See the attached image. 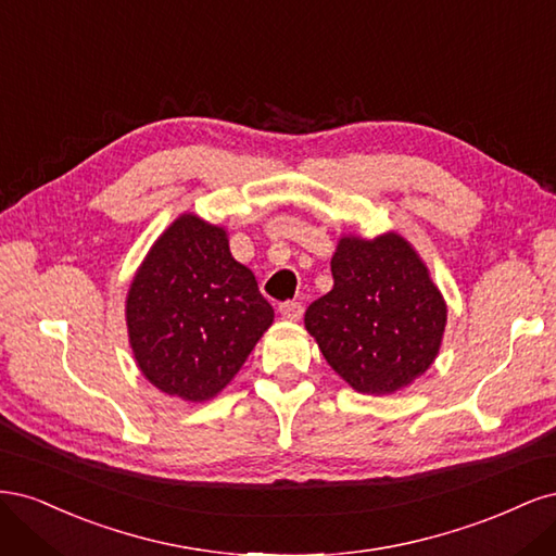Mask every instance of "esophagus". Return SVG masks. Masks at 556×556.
<instances>
[{"label": "esophagus", "instance_id": "34e87169", "mask_svg": "<svg viewBox=\"0 0 556 556\" xmlns=\"http://www.w3.org/2000/svg\"><path fill=\"white\" fill-rule=\"evenodd\" d=\"M278 311L282 317H288V319H299L301 315H304V306H301L299 301H282Z\"/></svg>", "mask_w": 556, "mask_h": 556}]
</instances>
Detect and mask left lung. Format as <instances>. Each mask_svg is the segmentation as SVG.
I'll return each mask as SVG.
<instances>
[{
    "label": "left lung",
    "mask_w": 556,
    "mask_h": 556,
    "mask_svg": "<svg viewBox=\"0 0 556 556\" xmlns=\"http://www.w3.org/2000/svg\"><path fill=\"white\" fill-rule=\"evenodd\" d=\"M333 290L308 306L306 329L327 364L364 394H392L439 355L447 311L427 266L396 233L341 239Z\"/></svg>",
    "instance_id": "left-lung-1"
}]
</instances>
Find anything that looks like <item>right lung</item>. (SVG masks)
<instances>
[{"instance_id":"right-lung-1","label":"right lung","mask_w":556,"mask_h":556,"mask_svg":"<svg viewBox=\"0 0 556 556\" xmlns=\"http://www.w3.org/2000/svg\"><path fill=\"white\" fill-rule=\"evenodd\" d=\"M271 323L274 308L250 268L231 257L225 229L197 215L162 233L127 296L139 368L182 401L220 392Z\"/></svg>"}]
</instances>
